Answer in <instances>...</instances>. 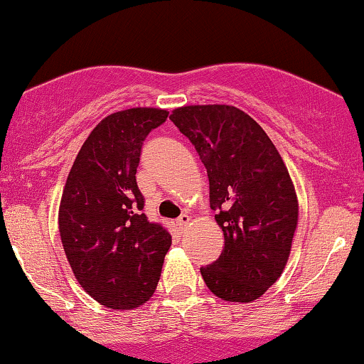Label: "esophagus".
I'll use <instances>...</instances> for the list:
<instances>
[{
	"instance_id": "34e87169",
	"label": "esophagus",
	"mask_w": 364,
	"mask_h": 364,
	"mask_svg": "<svg viewBox=\"0 0 364 364\" xmlns=\"http://www.w3.org/2000/svg\"><path fill=\"white\" fill-rule=\"evenodd\" d=\"M188 222H191V217H188L187 213H182V215L178 217L177 220H176V223H177V227H178V228H186Z\"/></svg>"
}]
</instances>
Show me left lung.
Wrapping results in <instances>:
<instances>
[{
	"instance_id": "obj_1",
	"label": "left lung",
	"mask_w": 364,
	"mask_h": 364,
	"mask_svg": "<svg viewBox=\"0 0 364 364\" xmlns=\"http://www.w3.org/2000/svg\"><path fill=\"white\" fill-rule=\"evenodd\" d=\"M207 168L210 208L225 247L200 268L225 301L250 303L282 275L298 222L291 178L265 131L233 106H186L171 114Z\"/></svg>"
}]
</instances>
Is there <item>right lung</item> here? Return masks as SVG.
Here are the masks:
<instances>
[{
  "instance_id": "1",
  "label": "right lung",
  "mask_w": 364,
  "mask_h": 364,
  "mask_svg": "<svg viewBox=\"0 0 364 364\" xmlns=\"http://www.w3.org/2000/svg\"><path fill=\"white\" fill-rule=\"evenodd\" d=\"M168 112L134 107L114 112L82 144L59 207V233L74 277L94 300L131 310L156 291L172 237L149 222L136 173L149 132Z\"/></svg>"
}]
</instances>
